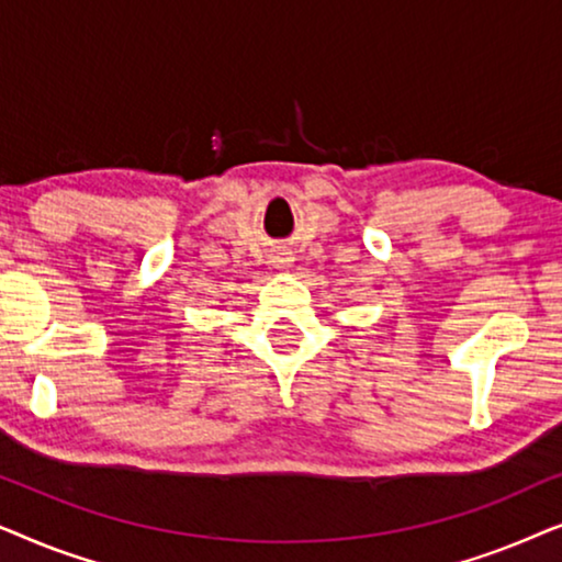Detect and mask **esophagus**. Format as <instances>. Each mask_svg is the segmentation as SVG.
I'll use <instances>...</instances> for the list:
<instances>
[{
  "mask_svg": "<svg viewBox=\"0 0 562 562\" xmlns=\"http://www.w3.org/2000/svg\"><path fill=\"white\" fill-rule=\"evenodd\" d=\"M291 260H294L291 258V252H276V256L271 258V263L279 268V271H286V268L291 266Z\"/></svg>",
  "mask_w": 562,
  "mask_h": 562,
  "instance_id": "obj_1",
  "label": "esophagus"
}]
</instances>
